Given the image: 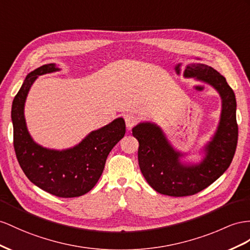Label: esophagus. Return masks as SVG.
<instances>
[{
	"instance_id": "obj_1",
	"label": "esophagus",
	"mask_w": 250,
	"mask_h": 250,
	"mask_svg": "<svg viewBox=\"0 0 250 250\" xmlns=\"http://www.w3.org/2000/svg\"><path fill=\"white\" fill-rule=\"evenodd\" d=\"M125 120L127 129H132V127L138 123V118L136 116H133V115H126L125 117Z\"/></svg>"
}]
</instances>
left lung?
I'll return each instance as SVG.
<instances>
[{
    "mask_svg": "<svg viewBox=\"0 0 250 250\" xmlns=\"http://www.w3.org/2000/svg\"><path fill=\"white\" fill-rule=\"evenodd\" d=\"M184 75L209 83L222 97L220 125L206 146L204 161L195 166L182 165L178 162L182 154L173 150L155 125L139 124L132 130L139 144L138 163L146 181L158 193L169 196L193 195L215 182L231 164L239 137L235 96L226 79L201 63L188 64Z\"/></svg>",
    "mask_w": 250,
    "mask_h": 250,
    "instance_id": "left-lung-1",
    "label": "left lung"
}]
</instances>
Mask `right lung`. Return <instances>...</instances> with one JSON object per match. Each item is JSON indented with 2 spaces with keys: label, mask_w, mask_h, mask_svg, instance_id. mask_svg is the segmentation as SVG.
Here are the masks:
<instances>
[{
  "label": "right lung",
  "mask_w": 250,
  "mask_h": 250,
  "mask_svg": "<svg viewBox=\"0 0 250 250\" xmlns=\"http://www.w3.org/2000/svg\"><path fill=\"white\" fill-rule=\"evenodd\" d=\"M55 70H58L55 64L35 69L16 95L11 107L14 148L19 165L31 183L56 196L76 197L87 193L97 184L108 153L125 136V124L123 118L115 119L65 151L48 150L34 143L25 124V99L38 76Z\"/></svg>",
  "instance_id": "obj_1"
}]
</instances>
